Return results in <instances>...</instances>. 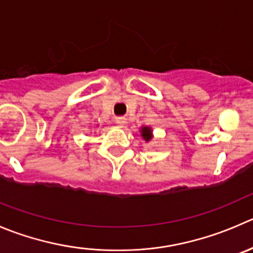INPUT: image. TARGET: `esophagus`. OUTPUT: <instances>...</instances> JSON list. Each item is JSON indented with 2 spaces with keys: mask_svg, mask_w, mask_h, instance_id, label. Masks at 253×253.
Listing matches in <instances>:
<instances>
[{
  "mask_svg": "<svg viewBox=\"0 0 253 253\" xmlns=\"http://www.w3.org/2000/svg\"><path fill=\"white\" fill-rule=\"evenodd\" d=\"M115 122H116L117 126H121V127L125 126V125L127 124V121L125 117H116V119H115Z\"/></svg>",
  "mask_w": 253,
  "mask_h": 253,
  "instance_id": "esophagus-1",
  "label": "esophagus"
}]
</instances>
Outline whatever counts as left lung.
<instances>
[{
    "label": "left lung",
    "mask_w": 253,
    "mask_h": 253,
    "mask_svg": "<svg viewBox=\"0 0 253 253\" xmlns=\"http://www.w3.org/2000/svg\"><path fill=\"white\" fill-rule=\"evenodd\" d=\"M142 136H143V138L146 139V141H149V139L152 138V132L151 129H149V127H143V128H142Z\"/></svg>",
    "instance_id": "obj_1"
}]
</instances>
